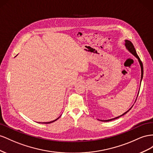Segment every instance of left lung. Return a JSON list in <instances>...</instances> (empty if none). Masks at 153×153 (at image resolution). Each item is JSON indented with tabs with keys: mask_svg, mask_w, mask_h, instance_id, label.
Segmentation results:
<instances>
[{
	"mask_svg": "<svg viewBox=\"0 0 153 153\" xmlns=\"http://www.w3.org/2000/svg\"><path fill=\"white\" fill-rule=\"evenodd\" d=\"M125 42H126V43H125V45H126V49H128V50L131 52V53L132 54H133V55L135 56V57H136V58L138 59V62H139V63H140V67H141V72H142V74H141V81H142V77H143V64H142V61L140 60V58L138 57V56L137 55V52H136V50H135L134 47V45H133V43H132L130 41H129V40H126ZM141 81H140V82H141ZM131 108H132V107H131ZM131 108L128 111H127L126 112H125L124 113H123V115H120V116H119V117H115V118H113V119H109V120H99L102 121V122H109V121H111V120H115V119H118V118H119L120 117H121V116H123V115H125L126 113H128V112L131 110Z\"/></svg>",
	"mask_w": 153,
	"mask_h": 153,
	"instance_id": "left-lung-1",
	"label": "left lung"
}]
</instances>
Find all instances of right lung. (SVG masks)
Returning a JSON list of instances; mask_svg holds the SVG:
<instances>
[{
    "label": "right lung",
    "mask_w": 153,
    "mask_h": 153,
    "mask_svg": "<svg viewBox=\"0 0 153 153\" xmlns=\"http://www.w3.org/2000/svg\"><path fill=\"white\" fill-rule=\"evenodd\" d=\"M58 119H59V117L58 118V119H56L54 120H52V121H51V122H48V123H44V124H50V123H53V122H54V121H56V120H57Z\"/></svg>",
    "instance_id": "obj_1"
}]
</instances>
